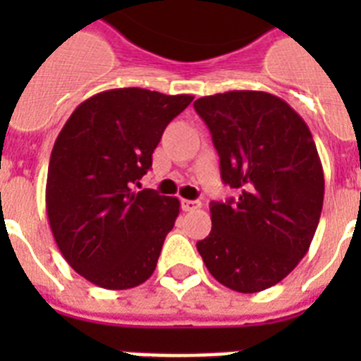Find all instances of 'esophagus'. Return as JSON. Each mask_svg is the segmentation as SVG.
I'll return each mask as SVG.
<instances>
[{"instance_id":"obj_1","label":"esophagus","mask_w":361,"mask_h":361,"mask_svg":"<svg viewBox=\"0 0 361 361\" xmlns=\"http://www.w3.org/2000/svg\"><path fill=\"white\" fill-rule=\"evenodd\" d=\"M181 208L185 212H195V209L200 208V202L198 200H181Z\"/></svg>"}]
</instances>
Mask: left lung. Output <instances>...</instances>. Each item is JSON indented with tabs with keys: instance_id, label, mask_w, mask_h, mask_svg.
Instances as JSON below:
<instances>
[{
	"instance_id": "1",
	"label": "left lung",
	"mask_w": 361,
	"mask_h": 361,
	"mask_svg": "<svg viewBox=\"0 0 361 361\" xmlns=\"http://www.w3.org/2000/svg\"><path fill=\"white\" fill-rule=\"evenodd\" d=\"M238 200L212 202V232L197 243L221 285L252 294L283 281L305 257L324 202V172L307 123L266 92L195 101Z\"/></svg>"
}]
</instances>
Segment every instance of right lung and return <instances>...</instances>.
<instances>
[{
    "label": "right lung",
    "mask_w": 361,
    "mask_h": 361,
    "mask_svg": "<svg viewBox=\"0 0 361 361\" xmlns=\"http://www.w3.org/2000/svg\"><path fill=\"white\" fill-rule=\"evenodd\" d=\"M192 95L142 87L97 93L78 104L56 138L47 178L54 240L76 274L125 290L149 279L180 200L133 191L153 149Z\"/></svg>",
    "instance_id": "add662e5"
}]
</instances>
